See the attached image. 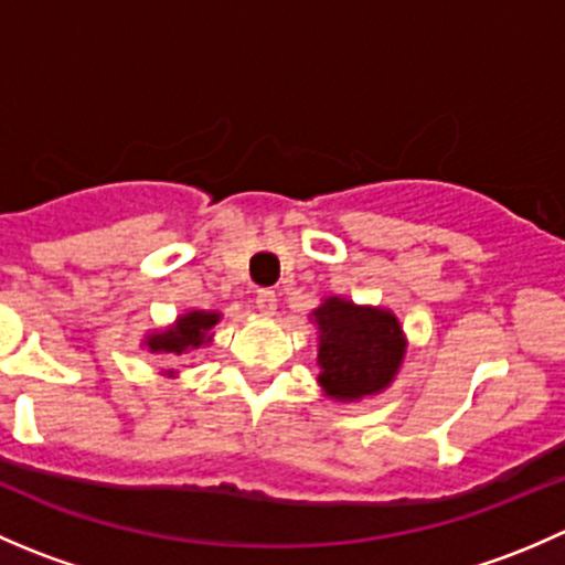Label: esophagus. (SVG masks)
Wrapping results in <instances>:
<instances>
[{"label":"esophagus","mask_w":565,"mask_h":565,"mask_svg":"<svg viewBox=\"0 0 565 565\" xmlns=\"http://www.w3.org/2000/svg\"><path fill=\"white\" fill-rule=\"evenodd\" d=\"M276 306H278V300H276V292H273V289H259V292H256V309H259L262 315H273V311H276Z\"/></svg>","instance_id":"esophagus-1"}]
</instances>
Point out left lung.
I'll return each mask as SVG.
<instances>
[{
    "label": "left lung",
    "instance_id": "left-lung-1",
    "mask_svg": "<svg viewBox=\"0 0 565 565\" xmlns=\"http://www.w3.org/2000/svg\"><path fill=\"white\" fill-rule=\"evenodd\" d=\"M319 328V385L324 396L358 402L385 391L404 361L402 324L385 309L324 298L311 311Z\"/></svg>",
    "mask_w": 565,
    "mask_h": 565
}]
</instances>
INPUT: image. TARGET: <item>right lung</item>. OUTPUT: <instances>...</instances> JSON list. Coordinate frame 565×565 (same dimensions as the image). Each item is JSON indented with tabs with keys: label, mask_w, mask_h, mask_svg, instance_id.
I'll use <instances>...</instances> for the list:
<instances>
[{
	"label": "right lung",
	"mask_w": 565,
	"mask_h": 565,
	"mask_svg": "<svg viewBox=\"0 0 565 565\" xmlns=\"http://www.w3.org/2000/svg\"><path fill=\"white\" fill-rule=\"evenodd\" d=\"M221 315L215 311H188L172 328L156 330L145 339L150 352H167V355H185V352L199 350L210 341V330L218 324Z\"/></svg>",
	"instance_id": "obj_1"
}]
</instances>
